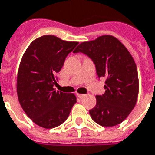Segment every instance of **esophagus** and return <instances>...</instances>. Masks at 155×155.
<instances>
[{"label": "esophagus", "instance_id": "34e87169", "mask_svg": "<svg viewBox=\"0 0 155 155\" xmlns=\"http://www.w3.org/2000/svg\"><path fill=\"white\" fill-rule=\"evenodd\" d=\"M85 95L84 94H77V97L80 98H83Z\"/></svg>", "mask_w": 155, "mask_h": 155}]
</instances>
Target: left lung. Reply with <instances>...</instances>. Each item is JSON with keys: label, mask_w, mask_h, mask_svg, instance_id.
Returning a JSON list of instances; mask_svg holds the SVG:
<instances>
[{"label": "left lung", "mask_w": 155, "mask_h": 155, "mask_svg": "<svg viewBox=\"0 0 155 155\" xmlns=\"http://www.w3.org/2000/svg\"><path fill=\"white\" fill-rule=\"evenodd\" d=\"M74 52L88 56L94 63L98 78H106L105 93L96 96V105L89 110L92 119L103 127L120 124L138 98V72L129 51L115 37L104 35L81 42Z\"/></svg>", "instance_id": "1"}]
</instances>
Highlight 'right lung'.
<instances>
[{
	"instance_id": "right-lung-1",
	"label": "right lung",
	"mask_w": 155,
	"mask_h": 155,
	"mask_svg": "<svg viewBox=\"0 0 155 155\" xmlns=\"http://www.w3.org/2000/svg\"><path fill=\"white\" fill-rule=\"evenodd\" d=\"M53 35H44L31 42L19 64L17 94L19 104L35 124L46 129L62 124L76 103L74 94L57 91L56 74L67 55L78 45Z\"/></svg>"
}]
</instances>
